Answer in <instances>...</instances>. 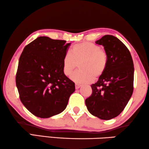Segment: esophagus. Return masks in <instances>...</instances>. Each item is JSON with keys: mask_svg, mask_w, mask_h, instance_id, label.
<instances>
[{"mask_svg": "<svg viewBox=\"0 0 149 149\" xmlns=\"http://www.w3.org/2000/svg\"><path fill=\"white\" fill-rule=\"evenodd\" d=\"M81 87V85H80V84H77V83L75 84V88H76V89H79Z\"/></svg>", "mask_w": 149, "mask_h": 149, "instance_id": "obj_1", "label": "esophagus"}]
</instances>
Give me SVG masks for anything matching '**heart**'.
Returning <instances> with one entry per match:
<instances>
[{
  "label": "heart",
  "instance_id": "obj_1",
  "mask_svg": "<svg viewBox=\"0 0 149 149\" xmlns=\"http://www.w3.org/2000/svg\"><path fill=\"white\" fill-rule=\"evenodd\" d=\"M107 55L97 45L91 42H82L73 46L70 52L62 59V72L69 77L79 63V70L71 76V79L78 84L89 83L94 78L101 77L106 70Z\"/></svg>",
  "mask_w": 149,
  "mask_h": 149
}]
</instances>
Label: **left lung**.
Returning <instances> with one entry per match:
<instances>
[{
	"mask_svg": "<svg viewBox=\"0 0 149 149\" xmlns=\"http://www.w3.org/2000/svg\"><path fill=\"white\" fill-rule=\"evenodd\" d=\"M107 55V66L85 104L93 116L101 120L114 118L124 110L133 93L134 64L130 51L119 39L106 35L96 41Z\"/></svg>",
	"mask_w": 149,
	"mask_h": 149,
	"instance_id": "1",
	"label": "left lung"
}]
</instances>
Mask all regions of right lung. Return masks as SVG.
<instances>
[{
	"label": "right lung",
	"mask_w": 149,
	"mask_h": 149,
	"mask_svg": "<svg viewBox=\"0 0 149 149\" xmlns=\"http://www.w3.org/2000/svg\"><path fill=\"white\" fill-rule=\"evenodd\" d=\"M41 36L23 49L16 85L23 105L32 114L48 118L63 111L74 83L62 72V59L70 43Z\"/></svg>",
	"instance_id": "add662e5"
}]
</instances>
